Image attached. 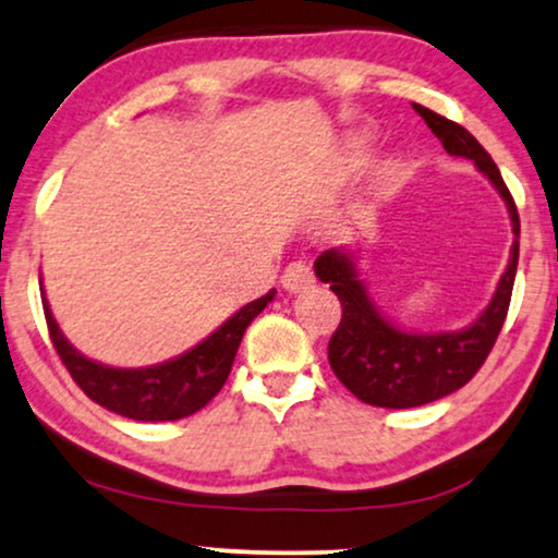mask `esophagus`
I'll return each instance as SVG.
<instances>
[{
  "mask_svg": "<svg viewBox=\"0 0 558 558\" xmlns=\"http://www.w3.org/2000/svg\"><path fill=\"white\" fill-rule=\"evenodd\" d=\"M281 284H284L287 292H305L315 284L313 268L305 264V260H292L290 266L281 274Z\"/></svg>",
  "mask_w": 558,
  "mask_h": 558,
  "instance_id": "34e87169",
  "label": "esophagus"
}]
</instances>
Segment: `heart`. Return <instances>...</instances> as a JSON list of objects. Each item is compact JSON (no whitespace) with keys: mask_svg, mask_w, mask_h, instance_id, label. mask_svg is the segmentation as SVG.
<instances>
[{"mask_svg":"<svg viewBox=\"0 0 558 558\" xmlns=\"http://www.w3.org/2000/svg\"><path fill=\"white\" fill-rule=\"evenodd\" d=\"M367 149H369V136H354L352 142H349V149H347V155H343V165H349V168H352V165H360L364 157H367Z\"/></svg>","mask_w":558,"mask_h":558,"instance_id":"heart-1","label":"heart"}]
</instances>
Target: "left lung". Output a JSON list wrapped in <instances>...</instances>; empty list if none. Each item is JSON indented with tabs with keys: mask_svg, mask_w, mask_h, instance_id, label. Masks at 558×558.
I'll list each match as a JSON object with an SVG mask.
<instances>
[{
	"mask_svg": "<svg viewBox=\"0 0 558 558\" xmlns=\"http://www.w3.org/2000/svg\"><path fill=\"white\" fill-rule=\"evenodd\" d=\"M414 111L442 142L447 155L471 160L478 173L489 178L510 211L514 243L510 247V264L501 274L497 292L486 311L471 326L442 333L405 331L385 318L360 279L354 253L349 247H331L320 253L315 260V277L331 284L341 302V323L328 341V362L336 377L360 401L380 405V409H414V405L432 403L456 393L478 373L510 311L520 256L518 206L489 153L460 123L447 121L445 116L416 102Z\"/></svg>",
	"mask_w": 558,
	"mask_h": 558,
	"instance_id": "1",
	"label": "left lung"
}]
</instances>
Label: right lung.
Listing matches in <instances>:
<instances>
[{"label":"right lung","instance_id":"add662e5","mask_svg":"<svg viewBox=\"0 0 558 558\" xmlns=\"http://www.w3.org/2000/svg\"><path fill=\"white\" fill-rule=\"evenodd\" d=\"M274 294L277 290L247 302L215 333H209L202 343H196L194 349L175 360L140 369L108 367V364L93 362L80 354L61 333L44 292L40 298H44V313L53 349L87 398H93L95 403L113 414L134 418V422H175V418L196 414L222 390L245 328L274 300Z\"/></svg>","mask_w":558,"mask_h":558}]
</instances>
